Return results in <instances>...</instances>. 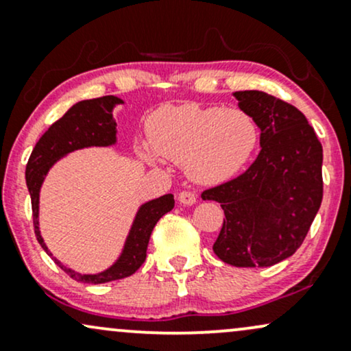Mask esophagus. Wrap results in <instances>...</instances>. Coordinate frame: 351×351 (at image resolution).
<instances>
[{"label":"esophagus","mask_w":351,"mask_h":351,"mask_svg":"<svg viewBox=\"0 0 351 351\" xmlns=\"http://www.w3.org/2000/svg\"><path fill=\"white\" fill-rule=\"evenodd\" d=\"M177 199H179V202H180V204H182V205H193V204H195V202H197V197L193 195L192 192H189V191L180 192Z\"/></svg>","instance_id":"obj_1"}]
</instances>
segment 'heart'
<instances>
[{
  "mask_svg": "<svg viewBox=\"0 0 351 351\" xmlns=\"http://www.w3.org/2000/svg\"><path fill=\"white\" fill-rule=\"evenodd\" d=\"M151 147L139 156L149 164L160 158L184 164L193 182L217 185L232 180L253 158L259 128L246 111L197 103L160 106L147 121Z\"/></svg>",
  "mask_w": 351,
  "mask_h": 351,
  "instance_id": "1",
  "label": "heart"
}]
</instances>
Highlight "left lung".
Returning <instances> with one entry per match:
<instances>
[{"label":"left lung","mask_w":351,"mask_h":351,"mask_svg":"<svg viewBox=\"0 0 351 351\" xmlns=\"http://www.w3.org/2000/svg\"><path fill=\"white\" fill-rule=\"evenodd\" d=\"M261 131L256 160L202 193L225 212L213 251L226 265L267 267L298 251L322 204V144L304 113L258 90L234 92Z\"/></svg>","instance_id":"8db88e82"}]
</instances>
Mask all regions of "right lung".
<instances>
[{
  "instance_id": "add662e5",
  "label": "right lung",
  "mask_w": 351,
  "mask_h": 351,
  "mask_svg": "<svg viewBox=\"0 0 351 351\" xmlns=\"http://www.w3.org/2000/svg\"><path fill=\"white\" fill-rule=\"evenodd\" d=\"M121 98L108 95V97L82 100L67 110L60 119H57L36 143L34 149L26 166V184L31 193L32 218H34V232L37 241L40 243L45 253L51 256L56 265L62 267L70 278L77 282L103 284L134 274L146 259L147 243L159 218L174 208V195L159 197V199L144 202L139 205L133 218L130 232L126 234L125 245L114 263L100 273L84 274L67 267L60 263L45 245L39 226V195L45 177L57 160H60L70 152L85 147H108L117 144V121L113 118V110L123 105Z\"/></svg>"
}]
</instances>
